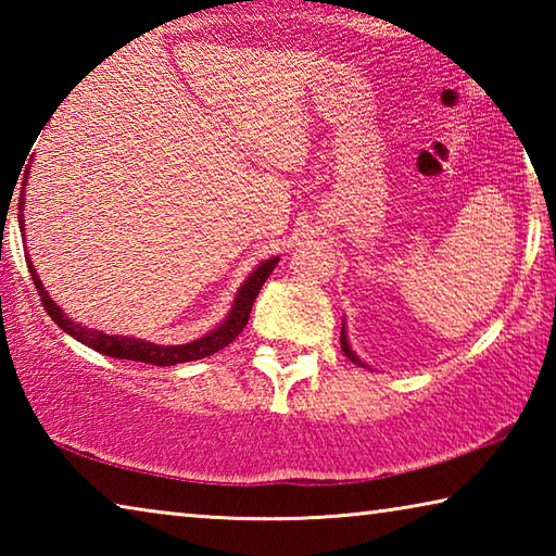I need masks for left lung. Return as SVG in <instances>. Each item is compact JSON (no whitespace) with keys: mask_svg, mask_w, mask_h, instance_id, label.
Returning <instances> with one entry per match:
<instances>
[{"mask_svg":"<svg viewBox=\"0 0 556 556\" xmlns=\"http://www.w3.org/2000/svg\"><path fill=\"white\" fill-rule=\"evenodd\" d=\"M341 351L345 353V357H348V361H351V363H355V365H363L361 361H357V355L351 351V345H348V338H345V326L341 328ZM363 368H365V365H363Z\"/></svg>","mask_w":556,"mask_h":556,"instance_id":"obj_1","label":"left lung"}]
</instances>
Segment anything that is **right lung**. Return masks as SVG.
I'll return each instance as SVG.
<instances>
[{
	"label": "right lung",
	"instance_id": "obj_1",
	"mask_svg": "<svg viewBox=\"0 0 556 556\" xmlns=\"http://www.w3.org/2000/svg\"><path fill=\"white\" fill-rule=\"evenodd\" d=\"M26 184V178H24ZM22 205H24V191L18 195V228L24 230V213H22ZM29 262V271H31V279H34V287L39 289L41 294V304L49 316L53 318L59 328H63L65 333H71L75 341L86 343L92 351H98L102 355H110V357H119V361H137V363H149V365H176V363H191V361H199V357H208L213 353L223 351L225 345H230L235 338L242 333V328L248 326V318L252 312V304H255V299L260 294L262 285H265L267 277L271 275V269L277 267L279 257H271L267 262H262V265L252 271L250 279L244 281L240 287L238 296H235V304H232V312L230 316L225 318V321L215 328L213 333L199 338V341L193 343H186V345H156V343H147V341H137V338H125V336H108L102 331H90V328H83L80 324L71 321L68 316H65L59 306H55V301L49 299V294L43 291V285L39 275H36V269Z\"/></svg>",
	"mask_w": 556,
	"mask_h": 556
}]
</instances>
